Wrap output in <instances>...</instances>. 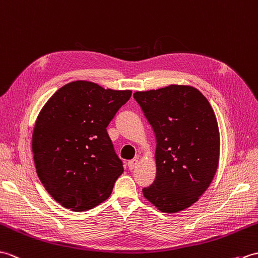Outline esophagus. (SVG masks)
I'll return each mask as SVG.
<instances>
[{
    "label": "esophagus",
    "mask_w": 258,
    "mask_h": 258,
    "mask_svg": "<svg viewBox=\"0 0 258 258\" xmlns=\"http://www.w3.org/2000/svg\"><path fill=\"white\" fill-rule=\"evenodd\" d=\"M138 160L137 159H134V160H130V161L128 162V168L130 169V170H134V169H136L137 168V165H138Z\"/></svg>",
    "instance_id": "esophagus-1"
}]
</instances>
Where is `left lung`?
I'll use <instances>...</instances> for the list:
<instances>
[{
  "label": "left lung",
  "instance_id": "8db88e82",
  "mask_svg": "<svg viewBox=\"0 0 258 258\" xmlns=\"http://www.w3.org/2000/svg\"><path fill=\"white\" fill-rule=\"evenodd\" d=\"M134 98L156 135L157 176L144 197L164 213L190 208L207 191L219 167L220 131L201 91L170 85L137 91Z\"/></svg>",
  "mask_w": 258,
  "mask_h": 258
}]
</instances>
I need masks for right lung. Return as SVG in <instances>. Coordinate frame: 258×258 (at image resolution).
<instances>
[{"label":"right lung","instance_id":"add662e5","mask_svg":"<svg viewBox=\"0 0 258 258\" xmlns=\"http://www.w3.org/2000/svg\"><path fill=\"white\" fill-rule=\"evenodd\" d=\"M131 93L77 81L42 108L32 136L34 162L44 187L64 208L87 211L110 197L123 167L107 127Z\"/></svg>","mask_w":258,"mask_h":258}]
</instances>
